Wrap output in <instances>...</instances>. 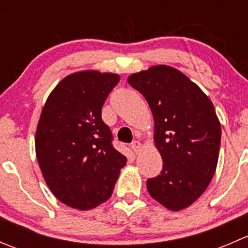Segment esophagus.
<instances>
[{
	"label": "esophagus",
	"instance_id": "1",
	"mask_svg": "<svg viewBox=\"0 0 248 248\" xmlns=\"http://www.w3.org/2000/svg\"><path fill=\"white\" fill-rule=\"evenodd\" d=\"M131 149L134 154H138L140 150H141V144L139 141H133L131 145Z\"/></svg>",
	"mask_w": 248,
	"mask_h": 248
}]
</instances>
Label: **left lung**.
I'll use <instances>...</instances> for the list:
<instances>
[{"label":"left lung","mask_w":248,"mask_h":248,"mask_svg":"<svg viewBox=\"0 0 248 248\" xmlns=\"http://www.w3.org/2000/svg\"><path fill=\"white\" fill-rule=\"evenodd\" d=\"M127 81L149 103L154 140L163 159L158 176L146 181L150 196L171 211L193 204L216 171L221 124L201 87L174 67L158 64Z\"/></svg>","instance_id":"left-lung-1"}]
</instances>
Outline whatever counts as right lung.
<instances>
[{
	"label": "right lung",
	"instance_id": "1",
	"mask_svg": "<svg viewBox=\"0 0 248 248\" xmlns=\"http://www.w3.org/2000/svg\"><path fill=\"white\" fill-rule=\"evenodd\" d=\"M120 81L114 73L69 74L47 97L37 126L36 156L60 202L89 210L108 201L127 158L111 145L102 107Z\"/></svg>",
	"mask_w": 248,
	"mask_h": 248
}]
</instances>
